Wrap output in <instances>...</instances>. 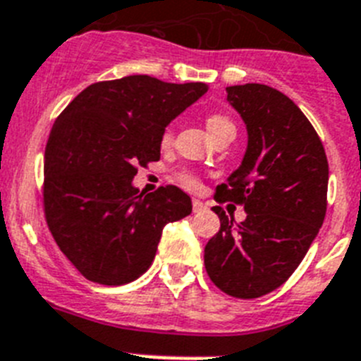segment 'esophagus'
I'll use <instances>...</instances> for the list:
<instances>
[{
    "label": "esophagus",
    "instance_id": "esophagus-1",
    "mask_svg": "<svg viewBox=\"0 0 361 361\" xmlns=\"http://www.w3.org/2000/svg\"><path fill=\"white\" fill-rule=\"evenodd\" d=\"M206 210V204L202 201H199V199H193V212L195 214H199V212H204Z\"/></svg>",
    "mask_w": 361,
    "mask_h": 361
}]
</instances>
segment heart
<instances>
[{"label": "heart", "mask_w": 361, "mask_h": 361, "mask_svg": "<svg viewBox=\"0 0 361 361\" xmlns=\"http://www.w3.org/2000/svg\"><path fill=\"white\" fill-rule=\"evenodd\" d=\"M206 126H208V131L212 133V137L221 133V131L235 129L232 124V120L226 118L224 115H210L208 116V120H206ZM171 140H173V128L169 126V128L164 131V135H162V144H164V146H169ZM178 180H180V184H184L186 188H195L197 184H199L197 183V178L193 177L192 173H180L178 175Z\"/></svg>", "instance_id": "heart-1"}]
</instances>
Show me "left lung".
<instances>
[{"instance_id":"obj_1","label":"left lung","mask_w":361,"mask_h":361,"mask_svg":"<svg viewBox=\"0 0 361 361\" xmlns=\"http://www.w3.org/2000/svg\"><path fill=\"white\" fill-rule=\"evenodd\" d=\"M226 100L248 133L241 166L215 199L245 206L233 224L221 206L219 232L204 248L212 281L228 295L252 300L292 276L327 212L329 162L309 118L290 98L263 84L226 87Z\"/></svg>"}]
</instances>
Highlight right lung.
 <instances>
[{"label":"right lung","instance_id":"1","mask_svg":"<svg viewBox=\"0 0 361 361\" xmlns=\"http://www.w3.org/2000/svg\"><path fill=\"white\" fill-rule=\"evenodd\" d=\"M206 91L202 82L126 76L89 85L56 118L43 164L45 219L85 279L135 281L155 259L162 228L192 214L177 186L144 195L133 178L138 166L160 159L169 122Z\"/></svg>","mask_w":361,"mask_h":361}]
</instances>
